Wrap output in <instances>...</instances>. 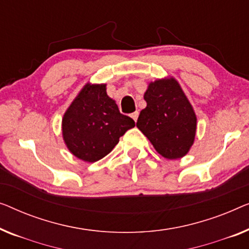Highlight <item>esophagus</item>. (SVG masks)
Masks as SVG:
<instances>
[{
  "instance_id": "esophagus-1",
  "label": "esophagus",
  "mask_w": 249,
  "mask_h": 249,
  "mask_svg": "<svg viewBox=\"0 0 249 249\" xmlns=\"http://www.w3.org/2000/svg\"><path fill=\"white\" fill-rule=\"evenodd\" d=\"M138 116H139L138 111H135V112L131 113V118H132L135 121H137V119H138Z\"/></svg>"
}]
</instances>
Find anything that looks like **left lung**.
Instances as JSON below:
<instances>
[{
	"label": "left lung",
	"mask_w": 249,
	"mask_h": 249,
	"mask_svg": "<svg viewBox=\"0 0 249 249\" xmlns=\"http://www.w3.org/2000/svg\"><path fill=\"white\" fill-rule=\"evenodd\" d=\"M137 127L158 153L168 160L181 158L193 145L196 117L181 86L174 78L150 83Z\"/></svg>",
	"instance_id": "8db88e82"
}]
</instances>
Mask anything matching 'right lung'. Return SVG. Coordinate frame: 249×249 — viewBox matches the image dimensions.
Here are the masks:
<instances>
[{"label":"right lung","instance_id":"add662e5","mask_svg":"<svg viewBox=\"0 0 249 249\" xmlns=\"http://www.w3.org/2000/svg\"><path fill=\"white\" fill-rule=\"evenodd\" d=\"M135 127L107 94L106 84L85 85L63 118V137L71 153L82 160L107 156L124 132Z\"/></svg>","mask_w":249,"mask_h":249}]
</instances>
